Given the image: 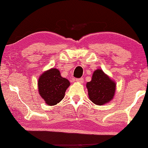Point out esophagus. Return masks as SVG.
Instances as JSON below:
<instances>
[{"label":"esophagus","instance_id":"34e87169","mask_svg":"<svg viewBox=\"0 0 148 148\" xmlns=\"http://www.w3.org/2000/svg\"><path fill=\"white\" fill-rule=\"evenodd\" d=\"M76 81H77V83H79L81 84H82L84 83V79H83V78H79V79H76Z\"/></svg>","mask_w":148,"mask_h":148}]
</instances>
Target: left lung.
<instances>
[{"label":"left lung","instance_id":"obj_1","mask_svg":"<svg viewBox=\"0 0 148 148\" xmlns=\"http://www.w3.org/2000/svg\"><path fill=\"white\" fill-rule=\"evenodd\" d=\"M90 100L98 106H103L114 98L116 83L102 69L93 72L92 80L86 83Z\"/></svg>","mask_w":148,"mask_h":148}]
</instances>
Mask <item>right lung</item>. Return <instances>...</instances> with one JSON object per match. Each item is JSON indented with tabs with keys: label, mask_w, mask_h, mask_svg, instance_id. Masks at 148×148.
<instances>
[{
	"label": "right lung",
	"mask_w": 148,
	"mask_h": 148,
	"mask_svg": "<svg viewBox=\"0 0 148 148\" xmlns=\"http://www.w3.org/2000/svg\"><path fill=\"white\" fill-rule=\"evenodd\" d=\"M70 84L69 81L62 77L60 72L56 68L44 72L37 81L40 96L50 106L57 104L64 98L65 93Z\"/></svg>",
	"instance_id": "add662e5"
}]
</instances>
